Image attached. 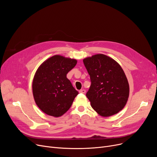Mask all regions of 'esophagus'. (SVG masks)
I'll use <instances>...</instances> for the list:
<instances>
[{"label":"esophagus","instance_id":"34e87169","mask_svg":"<svg viewBox=\"0 0 157 157\" xmlns=\"http://www.w3.org/2000/svg\"><path fill=\"white\" fill-rule=\"evenodd\" d=\"M79 93H81V94H85L86 93V90H84V89H82V90H80L79 91Z\"/></svg>","mask_w":157,"mask_h":157}]
</instances>
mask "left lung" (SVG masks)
<instances>
[{"instance_id": "obj_1", "label": "left lung", "mask_w": 157, "mask_h": 157, "mask_svg": "<svg viewBox=\"0 0 157 157\" xmlns=\"http://www.w3.org/2000/svg\"><path fill=\"white\" fill-rule=\"evenodd\" d=\"M83 63L91 81L86 95L92 108L104 117L122 110L128 98L129 85L119 63L103 54L86 58Z\"/></svg>"}]
</instances>
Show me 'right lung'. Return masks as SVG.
Returning a JSON list of instances; mask_svg holds the SVG:
<instances>
[{
    "instance_id": "1",
    "label": "right lung",
    "mask_w": 157,
    "mask_h": 157,
    "mask_svg": "<svg viewBox=\"0 0 157 157\" xmlns=\"http://www.w3.org/2000/svg\"><path fill=\"white\" fill-rule=\"evenodd\" d=\"M77 60L55 55L40 65L32 83L34 100L46 114L59 117L67 112L78 92L67 78Z\"/></svg>"
}]
</instances>
